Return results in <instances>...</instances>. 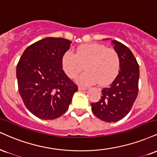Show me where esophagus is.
Instances as JSON below:
<instances>
[{
  "label": "esophagus",
  "instance_id": "esophagus-1",
  "mask_svg": "<svg viewBox=\"0 0 157 157\" xmlns=\"http://www.w3.org/2000/svg\"><path fill=\"white\" fill-rule=\"evenodd\" d=\"M78 89H79V90H84L88 89V88H87V87H84V86H80L78 87Z\"/></svg>",
  "mask_w": 157,
  "mask_h": 157
}]
</instances>
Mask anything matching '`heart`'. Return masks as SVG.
Returning <instances> with one entry per match:
<instances>
[{
    "label": "heart",
    "instance_id": "1",
    "mask_svg": "<svg viewBox=\"0 0 157 157\" xmlns=\"http://www.w3.org/2000/svg\"><path fill=\"white\" fill-rule=\"evenodd\" d=\"M62 67L67 75L75 78L84 69L87 71L77 77V81L82 85H106L118 75L120 69V56L113 48L97 43L81 45L75 54L66 52L62 57Z\"/></svg>",
    "mask_w": 157,
    "mask_h": 157
}]
</instances>
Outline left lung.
Returning <instances> with one entry per match:
<instances>
[{
    "instance_id": "8db88e82",
    "label": "left lung",
    "mask_w": 157,
    "mask_h": 157,
    "mask_svg": "<svg viewBox=\"0 0 157 157\" xmlns=\"http://www.w3.org/2000/svg\"><path fill=\"white\" fill-rule=\"evenodd\" d=\"M120 56V70L108 87L101 90L99 101L91 103L94 114L100 120L116 122L131 110L138 94L139 65L132 51L119 41L113 40Z\"/></svg>"
}]
</instances>
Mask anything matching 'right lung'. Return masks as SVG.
<instances>
[{
    "label": "right lung",
    "mask_w": 157,
    "mask_h": 157,
    "mask_svg": "<svg viewBox=\"0 0 157 157\" xmlns=\"http://www.w3.org/2000/svg\"><path fill=\"white\" fill-rule=\"evenodd\" d=\"M70 44L63 38H45L28 46L17 65L19 93L39 118L52 120L63 115L78 90L62 69V57Z\"/></svg>",
    "instance_id": "obj_1"
}]
</instances>
